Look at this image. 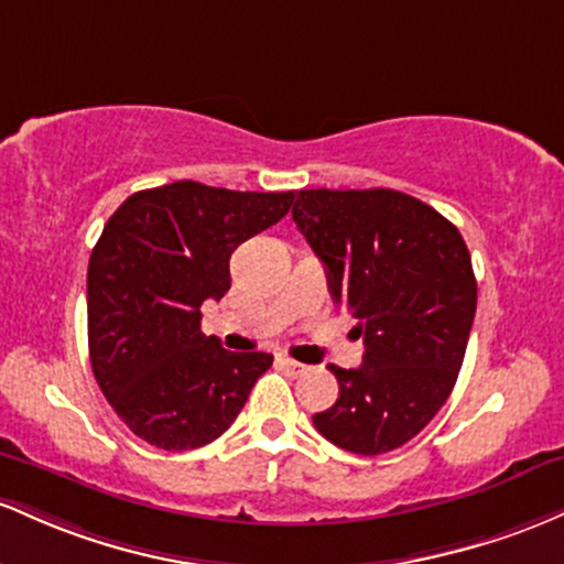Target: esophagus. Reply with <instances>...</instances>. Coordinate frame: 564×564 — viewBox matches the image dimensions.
I'll return each instance as SVG.
<instances>
[{
	"label": "esophagus",
	"instance_id": "obj_1",
	"mask_svg": "<svg viewBox=\"0 0 564 564\" xmlns=\"http://www.w3.org/2000/svg\"><path fill=\"white\" fill-rule=\"evenodd\" d=\"M276 365H280V370L288 372L290 378L306 376V372H308V367H306V365H303V362H295V359H290V357H280V359H276Z\"/></svg>",
	"mask_w": 564,
	"mask_h": 564
}]
</instances>
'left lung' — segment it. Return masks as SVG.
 Wrapping results in <instances>:
<instances>
[{
    "label": "left lung",
    "mask_w": 564,
    "mask_h": 564,
    "mask_svg": "<svg viewBox=\"0 0 564 564\" xmlns=\"http://www.w3.org/2000/svg\"><path fill=\"white\" fill-rule=\"evenodd\" d=\"M293 220L365 335L357 370L330 365L340 391L316 432L357 455L397 451L458 381L477 312L469 248L445 215L394 188H306Z\"/></svg>",
    "instance_id": "left-lung-1"
}]
</instances>
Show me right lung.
Here are the masks:
<instances>
[{
    "mask_svg": "<svg viewBox=\"0 0 564 564\" xmlns=\"http://www.w3.org/2000/svg\"><path fill=\"white\" fill-rule=\"evenodd\" d=\"M293 192L175 181L135 192L104 226L87 265V340L100 391L162 451L218 440L274 357L202 333V303L231 288V252L288 215Z\"/></svg>",
    "mask_w": 564,
    "mask_h": 564,
    "instance_id": "right-lung-1",
    "label": "right lung"
}]
</instances>
